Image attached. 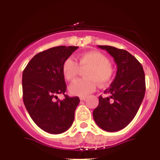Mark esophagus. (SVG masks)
<instances>
[{"instance_id":"esophagus-1","label":"esophagus","mask_w":160,"mask_h":160,"mask_svg":"<svg viewBox=\"0 0 160 160\" xmlns=\"http://www.w3.org/2000/svg\"><path fill=\"white\" fill-rule=\"evenodd\" d=\"M86 98H87V97H86V96H81V97H80V100H81V101H85Z\"/></svg>"}]
</instances>
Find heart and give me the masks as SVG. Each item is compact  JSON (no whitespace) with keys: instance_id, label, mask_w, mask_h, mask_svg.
Returning <instances> with one entry per match:
<instances>
[{"instance_id":"heart-1","label":"heart","mask_w":160,"mask_h":160,"mask_svg":"<svg viewBox=\"0 0 160 160\" xmlns=\"http://www.w3.org/2000/svg\"><path fill=\"white\" fill-rule=\"evenodd\" d=\"M86 78L78 79L70 86L71 94L86 96L92 92L95 82L104 86L111 80L113 70L110 60L105 55L98 51H90L76 57V62L71 58L65 60L62 64V74L68 81H73L78 76L80 68H85Z\"/></svg>"}]
</instances>
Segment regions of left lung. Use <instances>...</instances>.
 Segmentation results:
<instances>
[{"label": "left lung", "mask_w": 160, "mask_h": 160, "mask_svg": "<svg viewBox=\"0 0 160 160\" xmlns=\"http://www.w3.org/2000/svg\"><path fill=\"white\" fill-rule=\"evenodd\" d=\"M98 47L105 49L113 57L117 71L111 86L104 90V93L111 96L99 97L93 118L103 130L117 132L131 122L144 99L146 89L144 69L128 51L111 46Z\"/></svg>", "instance_id": "8db88e82"}]
</instances>
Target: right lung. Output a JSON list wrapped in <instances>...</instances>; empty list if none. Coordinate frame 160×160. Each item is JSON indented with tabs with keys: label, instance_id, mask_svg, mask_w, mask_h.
Returning <instances> with one entry per match:
<instances>
[{
	"label": "right lung",
	"instance_id": "1",
	"mask_svg": "<svg viewBox=\"0 0 160 160\" xmlns=\"http://www.w3.org/2000/svg\"><path fill=\"white\" fill-rule=\"evenodd\" d=\"M78 48L59 46L40 52L23 71L24 104L37 126L48 133L65 132L74 122L80 98L65 94L67 86L62 64ZM58 94L65 98L59 100Z\"/></svg>",
	"mask_w": 160,
	"mask_h": 160
}]
</instances>
